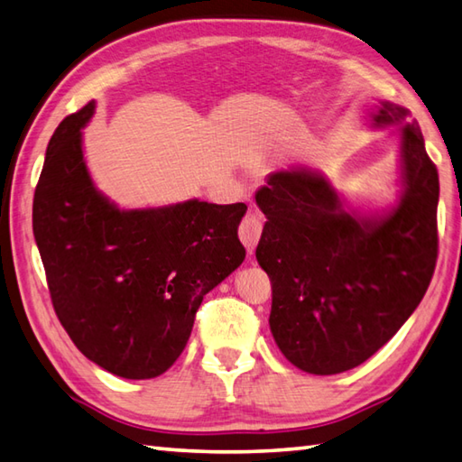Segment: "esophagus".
Returning a JSON list of instances; mask_svg holds the SVG:
<instances>
[{
	"label": "esophagus",
	"mask_w": 462,
	"mask_h": 462,
	"mask_svg": "<svg viewBox=\"0 0 462 462\" xmlns=\"http://www.w3.org/2000/svg\"><path fill=\"white\" fill-rule=\"evenodd\" d=\"M262 232H263V216L256 210H250L246 216H244L240 230H238V236L250 254L254 252L256 244L260 242Z\"/></svg>",
	"instance_id": "1"
}]
</instances>
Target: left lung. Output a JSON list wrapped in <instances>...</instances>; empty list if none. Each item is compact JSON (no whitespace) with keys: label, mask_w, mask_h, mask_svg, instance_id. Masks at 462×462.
I'll use <instances>...</instances> for the list:
<instances>
[{"label":"left lung","mask_w":462,"mask_h":462,"mask_svg":"<svg viewBox=\"0 0 462 462\" xmlns=\"http://www.w3.org/2000/svg\"><path fill=\"white\" fill-rule=\"evenodd\" d=\"M381 103L375 125H403L401 204L381 220L346 212L326 176L278 171L256 192L266 214L256 248L272 282L270 329L301 371L336 375L361 365L423 300L439 254V172L419 123Z\"/></svg>","instance_id":"left-lung-1"}]
</instances>
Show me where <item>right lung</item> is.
<instances>
[{
    "label": "right lung",
    "instance_id": "right-lung-1",
    "mask_svg": "<svg viewBox=\"0 0 462 462\" xmlns=\"http://www.w3.org/2000/svg\"><path fill=\"white\" fill-rule=\"evenodd\" d=\"M95 103L65 116L47 144L33 234L59 321L83 356L125 379L179 359L206 293L246 258V204L189 200L119 210L95 190L81 129Z\"/></svg>",
    "mask_w": 462,
    "mask_h": 462
}]
</instances>
